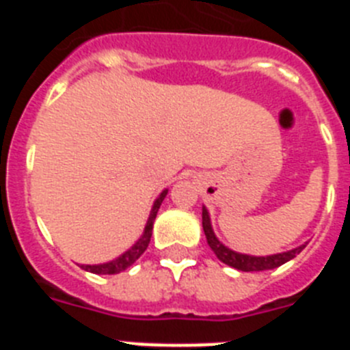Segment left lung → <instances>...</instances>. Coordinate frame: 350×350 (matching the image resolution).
Here are the masks:
<instances>
[{
  "label": "left lung",
  "mask_w": 350,
  "mask_h": 350,
  "mask_svg": "<svg viewBox=\"0 0 350 350\" xmlns=\"http://www.w3.org/2000/svg\"><path fill=\"white\" fill-rule=\"evenodd\" d=\"M202 219H203V231H205L206 242H208L210 249L213 250V254L217 256L224 265L231 268H237L240 271H262V270H273V268H279L284 262L291 261L293 258L301 252L307 243L296 247V249H291L287 252H279V254L271 256H249L242 254V252H237V250H231L230 247H226L224 243L219 242V238L215 237L212 228V222H210V213L206 210V206L202 208Z\"/></svg>",
  "instance_id": "8db88e82"
}]
</instances>
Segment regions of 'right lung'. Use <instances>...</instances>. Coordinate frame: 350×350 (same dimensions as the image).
Here are the masks:
<instances>
[{
    "instance_id": "right-lung-1",
    "label": "right lung",
    "mask_w": 350,
    "mask_h": 350,
    "mask_svg": "<svg viewBox=\"0 0 350 350\" xmlns=\"http://www.w3.org/2000/svg\"><path fill=\"white\" fill-rule=\"evenodd\" d=\"M168 194V189H165L159 196L156 198V202H154L152 208H150V215L147 219V224L144 228V233L142 237L138 238L137 242L133 243L131 249H128L124 254H120L119 258L112 259V261L108 262H101V265H80V268L85 271H91V273L96 275H113V273H120V271H124L126 268H129L133 262L137 261L142 254H144L145 250H147L148 243H150V237H152V226H154V219L157 215V210H159L161 203Z\"/></svg>"
}]
</instances>
